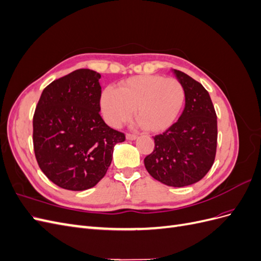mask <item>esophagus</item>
I'll list each match as a JSON object with an SVG mask.
<instances>
[{
	"instance_id": "34e87169",
	"label": "esophagus",
	"mask_w": 261,
	"mask_h": 261,
	"mask_svg": "<svg viewBox=\"0 0 261 261\" xmlns=\"http://www.w3.org/2000/svg\"><path fill=\"white\" fill-rule=\"evenodd\" d=\"M137 138V136L135 135V134H126V139L128 140H135Z\"/></svg>"
}]
</instances>
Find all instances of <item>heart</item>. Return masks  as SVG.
Here are the masks:
<instances>
[{
	"label": "heart",
	"instance_id": "b5f03b06",
	"mask_svg": "<svg viewBox=\"0 0 261 261\" xmlns=\"http://www.w3.org/2000/svg\"><path fill=\"white\" fill-rule=\"evenodd\" d=\"M185 100V91L175 78L139 75L107 88L101 94V111L112 127L127 122L135 109L138 124L150 132H162L175 122Z\"/></svg>",
	"mask_w": 261,
	"mask_h": 261
}]
</instances>
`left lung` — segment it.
<instances>
[{
    "label": "left lung",
    "mask_w": 261,
    "mask_h": 261,
    "mask_svg": "<svg viewBox=\"0 0 261 261\" xmlns=\"http://www.w3.org/2000/svg\"><path fill=\"white\" fill-rule=\"evenodd\" d=\"M185 91V108L178 121L155 135L153 151L145 167L154 179L184 187L197 183L211 169L217 152L218 126L208 91L191 76L173 69Z\"/></svg>",
    "instance_id": "8db88e82"
}]
</instances>
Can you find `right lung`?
I'll use <instances>...</instances> for the list:
<instances>
[{"mask_svg":"<svg viewBox=\"0 0 261 261\" xmlns=\"http://www.w3.org/2000/svg\"><path fill=\"white\" fill-rule=\"evenodd\" d=\"M101 75L74 70L43 89L34 114V150L39 168L55 185L85 191L103 178L114 146L125 135L100 115Z\"/></svg>","mask_w":261,"mask_h":261,"instance_id":"1","label":"right lung"}]
</instances>
